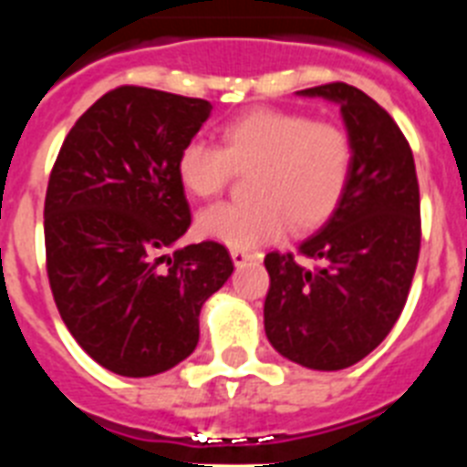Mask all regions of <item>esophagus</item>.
Here are the masks:
<instances>
[{"label": "esophagus", "mask_w": 467, "mask_h": 467, "mask_svg": "<svg viewBox=\"0 0 467 467\" xmlns=\"http://www.w3.org/2000/svg\"><path fill=\"white\" fill-rule=\"evenodd\" d=\"M254 254L247 253V250H238V247H231V259H234V264L236 266H241V264H245L247 259H253Z\"/></svg>", "instance_id": "esophagus-1"}]
</instances>
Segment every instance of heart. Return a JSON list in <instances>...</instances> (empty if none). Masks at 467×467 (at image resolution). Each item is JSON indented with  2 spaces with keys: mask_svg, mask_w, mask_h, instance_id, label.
<instances>
[{
  "mask_svg": "<svg viewBox=\"0 0 467 467\" xmlns=\"http://www.w3.org/2000/svg\"><path fill=\"white\" fill-rule=\"evenodd\" d=\"M222 147L192 140L177 154L180 184L196 198L224 192L234 172H250L247 203H220L198 217V234L250 250L290 226H323L348 192L356 147L339 123L285 109H253L220 130Z\"/></svg>",
  "mask_w": 467,
  "mask_h": 467,
  "instance_id": "b5f03b06",
  "label": "heart"
}]
</instances>
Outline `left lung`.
<instances>
[{
  "instance_id": "left-lung-1",
  "label": "left lung",
  "mask_w": 467,
  "mask_h": 467,
  "mask_svg": "<svg viewBox=\"0 0 467 467\" xmlns=\"http://www.w3.org/2000/svg\"><path fill=\"white\" fill-rule=\"evenodd\" d=\"M301 95L339 102L356 147L339 210L296 254L269 253L264 329L280 356L334 372L369 356L398 323L420 250L414 156L393 117L344 81Z\"/></svg>"
}]
</instances>
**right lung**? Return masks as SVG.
Masks as SVG:
<instances>
[{
    "label": "right lung",
    "mask_w": 467,
    "mask_h": 467,
    "mask_svg": "<svg viewBox=\"0 0 467 467\" xmlns=\"http://www.w3.org/2000/svg\"><path fill=\"white\" fill-rule=\"evenodd\" d=\"M208 100L119 86L77 119L44 203L47 274L63 323L98 365L154 377L193 353L198 316L234 271L222 243L168 254L192 224L177 154Z\"/></svg>",
    "instance_id": "obj_1"
}]
</instances>
